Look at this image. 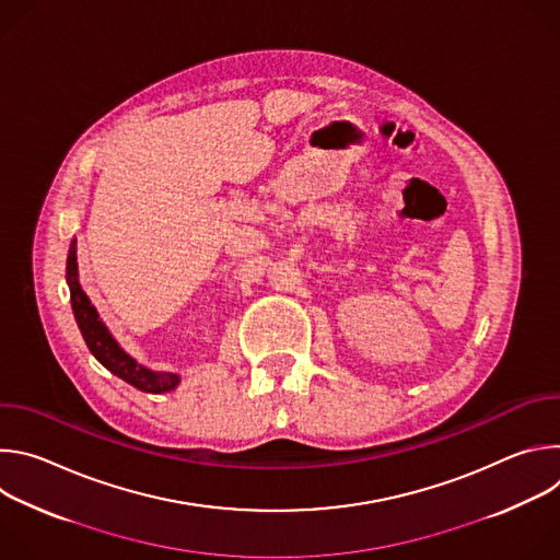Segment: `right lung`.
I'll return each mask as SVG.
<instances>
[{
  "instance_id": "add662e5",
  "label": "right lung",
  "mask_w": 560,
  "mask_h": 560,
  "mask_svg": "<svg viewBox=\"0 0 560 560\" xmlns=\"http://www.w3.org/2000/svg\"><path fill=\"white\" fill-rule=\"evenodd\" d=\"M66 281H68V288H70V301H72V312H74V318H77V326H79V330H82L89 350L93 352V357L104 368H108L113 374H117L126 383L135 385L137 389H143V392H150V394H162V392H171V389L177 387V383H179L177 374L152 372V370L139 365L110 337L108 328L102 324V318H100L97 310L93 307L91 299L86 296V292L82 290V285H79V281H77V248H74V242L70 244V250H68Z\"/></svg>"
}]
</instances>
